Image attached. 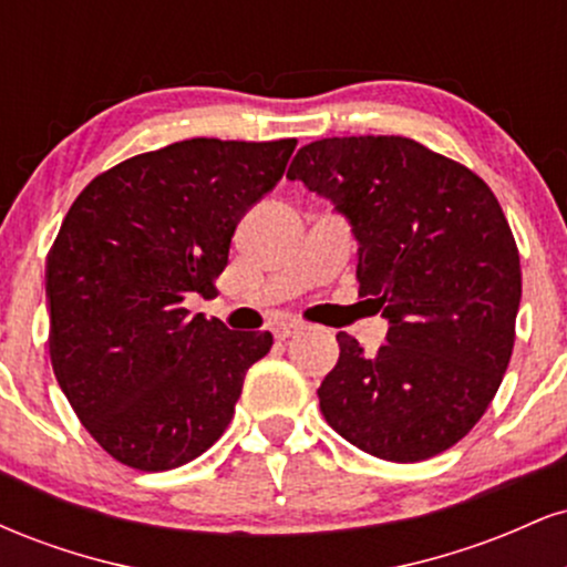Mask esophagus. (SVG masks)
Returning a JSON list of instances; mask_svg holds the SVG:
<instances>
[{
	"label": "esophagus",
	"instance_id": "esophagus-1",
	"mask_svg": "<svg viewBox=\"0 0 567 567\" xmlns=\"http://www.w3.org/2000/svg\"><path fill=\"white\" fill-rule=\"evenodd\" d=\"M301 330H303L301 322H279L275 328V338H277V341H288L290 336L301 333Z\"/></svg>",
	"mask_w": 567,
	"mask_h": 567
}]
</instances>
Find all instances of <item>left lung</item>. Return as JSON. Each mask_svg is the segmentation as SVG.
I'll return each instance as SVG.
<instances>
[{"instance_id":"obj_1","label":"left lung","mask_w":567,"mask_h":567,"mask_svg":"<svg viewBox=\"0 0 567 567\" xmlns=\"http://www.w3.org/2000/svg\"><path fill=\"white\" fill-rule=\"evenodd\" d=\"M288 178L349 220L360 296L389 322L375 354L336 336L341 354L317 389L324 421L396 464L447 451L483 419L514 347L523 275L498 199L402 135L315 141Z\"/></svg>"}]
</instances>
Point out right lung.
Masks as SVG:
<instances>
[{"label": "right lung", "mask_w": 567, "mask_h": 567, "mask_svg": "<svg viewBox=\"0 0 567 567\" xmlns=\"http://www.w3.org/2000/svg\"><path fill=\"white\" fill-rule=\"evenodd\" d=\"M296 138L178 141L84 186L48 256L50 360L97 445L165 472L229 426L271 333L188 315L229 264L243 216L282 178Z\"/></svg>", "instance_id": "obj_1"}]
</instances>
